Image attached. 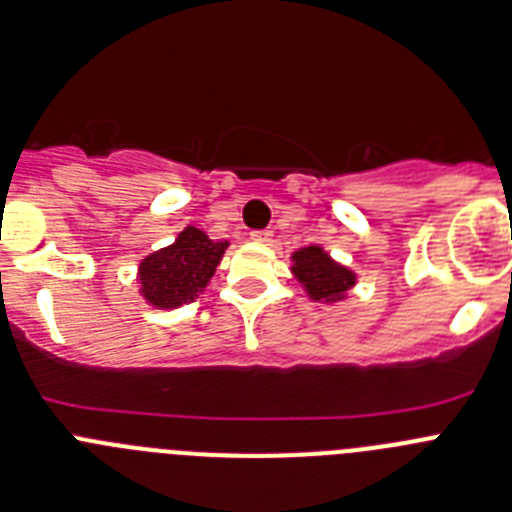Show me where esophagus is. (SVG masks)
<instances>
[{
  "label": "esophagus",
  "mask_w": 512,
  "mask_h": 512,
  "mask_svg": "<svg viewBox=\"0 0 512 512\" xmlns=\"http://www.w3.org/2000/svg\"><path fill=\"white\" fill-rule=\"evenodd\" d=\"M250 239H252V242H260V245H265V242H270V239H273V232H270V229H262V232H252Z\"/></svg>",
  "instance_id": "34e87169"
}]
</instances>
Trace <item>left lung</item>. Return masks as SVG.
<instances>
[{"mask_svg":"<svg viewBox=\"0 0 512 512\" xmlns=\"http://www.w3.org/2000/svg\"><path fill=\"white\" fill-rule=\"evenodd\" d=\"M290 273L306 290V296L316 303H342L349 290L357 285V273L352 267L336 262L324 247L308 245L290 255Z\"/></svg>","mask_w":512,"mask_h":512,"instance_id":"obj_1","label":"left lung"}]
</instances>
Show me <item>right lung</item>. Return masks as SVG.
I'll return each instance as SVG.
<instances>
[{
  "mask_svg": "<svg viewBox=\"0 0 512 512\" xmlns=\"http://www.w3.org/2000/svg\"><path fill=\"white\" fill-rule=\"evenodd\" d=\"M229 242H216L188 224L176 242L150 252L137 267L140 296L153 308H181L204 293Z\"/></svg>",
  "mask_w": 512,
  "mask_h": 512,
  "instance_id": "right-lung-1",
  "label": "right lung"
}]
</instances>
